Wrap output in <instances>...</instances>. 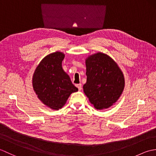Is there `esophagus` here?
Returning a JSON list of instances; mask_svg holds the SVG:
<instances>
[{
	"instance_id": "esophagus-1",
	"label": "esophagus",
	"mask_w": 156,
	"mask_h": 156,
	"mask_svg": "<svg viewBox=\"0 0 156 156\" xmlns=\"http://www.w3.org/2000/svg\"><path fill=\"white\" fill-rule=\"evenodd\" d=\"M76 87L78 88L79 90H82V84H76Z\"/></svg>"
}]
</instances>
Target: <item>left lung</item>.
<instances>
[{
	"mask_svg": "<svg viewBox=\"0 0 156 156\" xmlns=\"http://www.w3.org/2000/svg\"><path fill=\"white\" fill-rule=\"evenodd\" d=\"M87 76L83 89L90 103L97 110L111 107L121 95L125 79L113 59L97 53L86 59Z\"/></svg>",
	"mask_w": 156,
	"mask_h": 156,
	"instance_id": "obj_1",
	"label": "left lung"
}]
</instances>
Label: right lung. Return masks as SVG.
Instances as JSON below:
<instances>
[{"mask_svg":"<svg viewBox=\"0 0 156 156\" xmlns=\"http://www.w3.org/2000/svg\"><path fill=\"white\" fill-rule=\"evenodd\" d=\"M64 56L59 51L45 56L36 68L33 76V87L37 97L54 110L61 108L69 95L78 90L62 69Z\"/></svg>","mask_w":156,"mask_h":156,"instance_id":"1","label":"right lung"}]
</instances>
